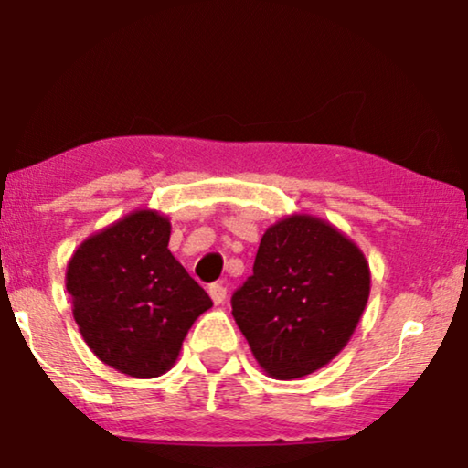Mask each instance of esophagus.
Here are the masks:
<instances>
[{
  "label": "esophagus",
  "instance_id": "obj_1",
  "mask_svg": "<svg viewBox=\"0 0 468 468\" xmlns=\"http://www.w3.org/2000/svg\"><path fill=\"white\" fill-rule=\"evenodd\" d=\"M208 295H211V300H213V302H215V303H218V306H219V303H223V302H226L228 289H226V287H223V284H221V282H213V284H211V287H208Z\"/></svg>",
  "mask_w": 468,
  "mask_h": 468
}]
</instances>
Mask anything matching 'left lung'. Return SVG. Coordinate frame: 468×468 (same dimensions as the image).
Returning <instances> with one entry per match:
<instances>
[{
    "label": "left lung",
    "instance_id": "8db88e82",
    "mask_svg": "<svg viewBox=\"0 0 468 468\" xmlns=\"http://www.w3.org/2000/svg\"><path fill=\"white\" fill-rule=\"evenodd\" d=\"M363 250L331 223L291 215L261 236L232 314L270 378L295 380L340 355L369 300Z\"/></svg>",
    "mask_w": 468,
    "mask_h": 468
}]
</instances>
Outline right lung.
Masks as SVG:
<instances>
[{
  "instance_id": "1",
  "label": "right lung",
  "mask_w": 468,
  "mask_h": 468,
  "mask_svg": "<svg viewBox=\"0 0 468 468\" xmlns=\"http://www.w3.org/2000/svg\"><path fill=\"white\" fill-rule=\"evenodd\" d=\"M171 221L134 211L78 247L65 284L94 355L133 378H158L177 361L189 327L213 306L168 250Z\"/></svg>"
}]
</instances>
